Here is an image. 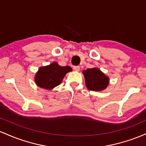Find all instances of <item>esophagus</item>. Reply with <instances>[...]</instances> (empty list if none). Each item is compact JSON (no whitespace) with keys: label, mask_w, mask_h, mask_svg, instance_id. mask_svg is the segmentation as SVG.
<instances>
[{"label":"esophagus","mask_w":146,"mask_h":146,"mask_svg":"<svg viewBox=\"0 0 146 146\" xmlns=\"http://www.w3.org/2000/svg\"><path fill=\"white\" fill-rule=\"evenodd\" d=\"M73 70H74V71H80V66H73Z\"/></svg>","instance_id":"1"}]
</instances>
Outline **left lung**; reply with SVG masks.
I'll return each mask as SVG.
<instances>
[{"label": "left lung", "mask_w": 146, "mask_h": 146, "mask_svg": "<svg viewBox=\"0 0 146 146\" xmlns=\"http://www.w3.org/2000/svg\"><path fill=\"white\" fill-rule=\"evenodd\" d=\"M84 76L86 86L88 90L102 91L105 90L109 84V78L98 68L94 67L82 71Z\"/></svg>", "instance_id": "1"}]
</instances>
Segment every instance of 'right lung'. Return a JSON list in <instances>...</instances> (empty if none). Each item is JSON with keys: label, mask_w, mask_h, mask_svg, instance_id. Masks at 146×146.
I'll use <instances>...</instances> for the list:
<instances>
[{"label": "right lung", "mask_w": 146, "mask_h": 146, "mask_svg": "<svg viewBox=\"0 0 146 146\" xmlns=\"http://www.w3.org/2000/svg\"><path fill=\"white\" fill-rule=\"evenodd\" d=\"M72 68L69 66H60L56 62L45 66H41L35 75V83L38 87L52 90L62 82L64 78Z\"/></svg>", "instance_id": "right-lung-1"}]
</instances>
